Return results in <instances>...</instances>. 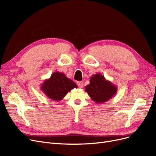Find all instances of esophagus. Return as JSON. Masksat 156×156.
<instances>
[{"mask_svg": "<svg viewBox=\"0 0 156 156\" xmlns=\"http://www.w3.org/2000/svg\"><path fill=\"white\" fill-rule=\"evenodd\" d=\"M77 85H78L79 88H82L83 87V85H84L83 82H82V81H79V82H77Z\"/></svg>", "mask_w": 156, "mask_h": 156, "instance_id": "1", "label": "esophagus"}]
</instances>
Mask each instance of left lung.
Here are the masks:
<instances>
[{
    "mask_svg": "<svg viewBox=\"0 0 156 156\" xmlns=\"http://www.w3.org/2000/svg\"><path fill=\"white\" fill-rule=\"evenodd\" d=\"M85 91L94 102L100 104L109 100L115 95L117 87L98 73L92 75L90 84L85 87Z\"/></svg>",
    "mask_w": 156,
    "mask_h": 156,
    "instance_id": "left-lung-1",
    "label": "left lung"
}]
</instances>
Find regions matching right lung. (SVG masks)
<instances>
[{
    "label": "right lung",
    "mask_w": 156,
    "mask_h": 156,
    "mask_svg": "<svg viewBox=\"0 0 156 156\" xmlns=\"http://www.w3.org/2000/svg\"><path fill=\"white\" fill-rule=\"evenodd\" d=\"M45 95L54 101H60L68 92L77 86L72 80L68 78L63 73L54 72L49 79H47L40 87Z\"/></svg>",
    "instance_id": "obj_1"
}]
</instances>
